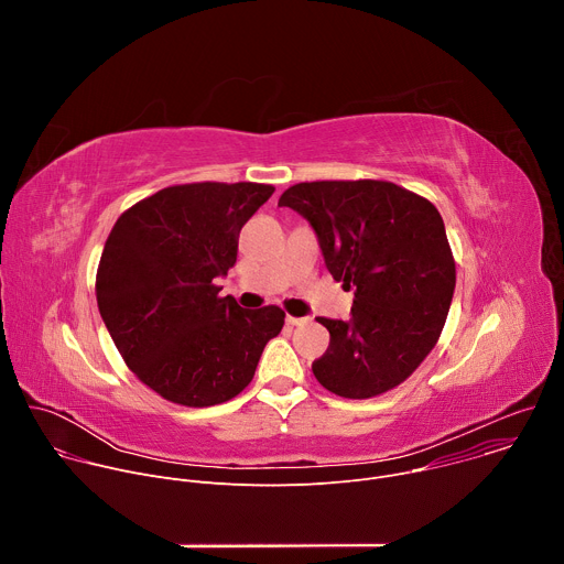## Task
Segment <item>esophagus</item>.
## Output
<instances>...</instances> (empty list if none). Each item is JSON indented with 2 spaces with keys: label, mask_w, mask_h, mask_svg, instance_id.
Returning a JSON list of instances; mask_svg holds the SVG:
<instances>
[{
  "label": "esophagus",
  "mask_w": 564,
  "mask_h": 564,
  "mask_svg": "<svg viewBox=\"0 0 564 564\" xmlns=\"http://www.w3.org/2000/svg\"><path fill=\"white\" fill-rule=\"evenodd\" d=\"M305 321H307V318H301V316H288V318H285V324L294 328V326H303Z\"/></svg>",
  "instance_id": "esophagus-1"
}]
</instances>
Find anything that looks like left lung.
<instances>
[{"label":"left lung","mask_w":564,"mask_h":564,"mask_svg":"<svg viewBox=\"0 0 564 564\" xmlns=\"http://www.w3.org/2000/svg\"><path fill=\"white\" fill-rule=\"evenodd\" d=\"M281 207L314 229L335 281L355 290L350 321L330 333L316 381L368 399L406 381L435 348L455 290V261L437 207L388 181H316L283 192Z\"/></svg>","instance_id":"8db88e82"}]
</instances>
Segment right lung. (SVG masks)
<instances>
[{"label":"right lung","mask_w":564,"mask_h":564,"mask_svg":"<svg viewBox=\"0 0 564 564\" xmlns=\"http://www.w3.org/2000/svg\"><path fill=\"white\" fill-rule=\"evenodd\" d=\"M274 194L261 183H189L155 192L113 225L96 276L105 326L129 370L160 397L205 409L236 397L285 312L243 310L214 283L238 234Z\"/></svg>","instance_id":"right-lung-1"}]
</instances>
